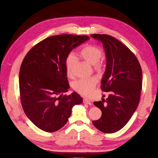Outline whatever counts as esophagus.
<instances>
[{"mask_svg":"<svg viewBox=\"0 0 158 158\" xmlns=\"http://www.w3.org/2000/svg\"><path fill=\"white\" fill-rule=\"evenodd\" d=\"M83 103H86V104H89V105H92V102H90L89 99H86V98H85L83 99Z\"/></svg>","mask_w":158,"mask_h":158,"instance_id":"esophagus-1","label":"esophagus"}]
</instances>
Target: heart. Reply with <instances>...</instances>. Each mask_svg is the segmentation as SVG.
Returning a JSON list of instances; mask_svg holds the SVG:
<instances>
[{
    "instance_id": "obj_1",
    "label": "heart",
    "mask_w": 158,
    "mask_h": 158,
    "mask_svg": "<svg viewBox=\"0 0 158 158\" xmlns=\"http://www.w3.org/2000/svg\"><path fill=\"white\" fill-rule=\"evenodd\" d=\"M80 57L90 64H94V68L97 71H100L103 67L100 58L102 56V52L97 46L92 45H84L78 52ZM76 61V58L73 55H69L66 59V74L69 77H73V70ZM97 83V79L94 77L82 78L74 82L73 89L79 94L85 96L92 94Z\"/></svg>"
}]
</instances>
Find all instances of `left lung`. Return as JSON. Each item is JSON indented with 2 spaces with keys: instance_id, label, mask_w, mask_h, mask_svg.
I'll list each match as a JSON object with an SVG mask.
<instances>
[{
  "instance_id": "obj_1",
  "label": "left lung",
  "mask_w": 158,
  "mask_h": 158,
  "mask_svg": "<svg viewBox=\"0 0 158 158\" xmlns=\"http://www.w3.org/2000/svg\"><path fill=\"white\" fill-rule=\"evenodd\" d=\"M103 43L106 68L101 88L109 92L106 99L94 102L102 115L93 125L103 133H113L129 122L137 108L142 87V71L134 53L120 41L106 34H92Z\"/></svg>"
}]
</instances>
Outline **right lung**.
Listing matches in <instances>:
<instances>
[{
    "mask_svg": "<svg viewBox=\"0 0 158 158\" xmlns=\"http://www.w3.org/2000/svg\"><path fill=\"white\" fill-rule=\"evenodd\" d=\"M71 34L48 37L28 51L20 67V99L26 115L40 129L54 132L66 125L82 97L68 92L66 59L73 49L89 40Z\"/></svg>",
    "mask_w": 158,
    "mask_h": 158,
    "instance_id": "1",
    "label": "right lung"
}]
</instances>
